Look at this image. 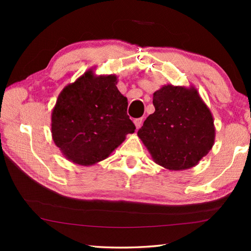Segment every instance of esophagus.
Instances as JSON below:
<instances>
[{
	"instance_id": "obj_1",
	"label": "esophagus",
	"mask_w": 251,
	"mask_h": 251,
	"mask_svg": "<svg viewBox=\"0 0 251 251\" xmlns=\"http://www.w3.org/2000/svg\"><path fill=\"white\" fill-rule=\"evenodd\" d=\"M142 123H143V118H136V120H134V124L136 126V128H139V127L142 126Z\"/></svg>"
}]
</instances>
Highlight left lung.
<instances>
[{
    "label": "left lung",
    "mask_w": 251,
    "mask_h": 251,
    "mask_svg": "<svg viewBox=\"0 0 251 251\" xmlns=\"http://www.w3.org/2000/svg\"><path fill=\"white\" fill-rule=\"evenodd\" d=\"M155 112L137 135L157 164L173 171L197 165L214 145L210 110L195 88L165 85L152 97Z\"/></svg>",
    "instance_id": "left-lung-1"
}]
</instances>
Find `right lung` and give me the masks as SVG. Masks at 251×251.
Wrapping results in <instances>:
<instances>
[{"label": "right lung", "mask_w": 251, "mask_h": 251, "mask_svg": "<svg viewBox=\"0 0 251 251\" xmlns=\"http://www.w3.org/2000/svg\"><path fill=\"white\" fill-rule=\"evenodd\" d=\"M116 77L86 72L59 94L52 113L54 143L67 159L88 166L107 158L136 127Z\"/></svg>", "instance_id": "right-lung-1"}]
</instances>
